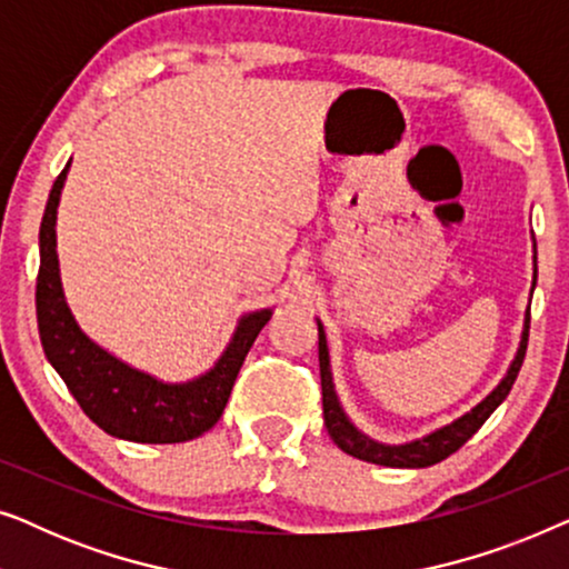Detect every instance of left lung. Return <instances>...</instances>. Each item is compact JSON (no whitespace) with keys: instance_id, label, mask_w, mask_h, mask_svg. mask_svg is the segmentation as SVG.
I'll use <instances>...</instances> for the list:
<instances>
[{"instance_id":"8db88e82","label":"left lung","mask_w":569,"mask_h":569,"mask_svg":"<svg viewBox=\"0 0 569 569\" xmlns=\"http://www.w3.org/2000/svg\"><path fill=\"white\" fill-rule=\"evenodd\" d=\"M533 287H536V240H533ZM528 323H531V310H526L523 321V333H520V345L516 352V360L510 362L505 378L497 383L492 393L487 396L485 401H479L471 411H466L463 417H458L456 422H450L440 430H435L425 438L403 442V446H386V442H378L368 438V435L357 430L352 419L345 415L341 409L339 396L333 391V378H331V362H329V345H326L323 323L318 321V365H321V391H323V422L326 430H329L331 440L345 450V453L360 458V461L378 463V466H391V469H425V466L440 463L442 458L456 453L458 448L463 446L466 440L471 438L473 432L479 430L481 425L487 422L489 415L500 407L505 396L510 393L512 383H516L520 365H523L526 347H528Z\"/></svg>"}]
</instances>
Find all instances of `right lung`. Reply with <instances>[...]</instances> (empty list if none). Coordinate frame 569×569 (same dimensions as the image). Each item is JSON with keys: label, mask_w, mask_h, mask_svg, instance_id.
Returning a JSON list of instances; mask_svg holds the SVG:
<instances>
[{"label": "right lung", "mask_w": 569, "mask_h": 569, "mask_svg": "<svg viewBox=\"0 0 569 569\" xmlns=\"http://www.w3.org/2000/svg\"><path fill=\"white\" fill-rule=\"evenodd\" d=\"M69 166L72 160L53 181L38 232L41 269L36 282V316L46 360L59 372L84 415L113 438L131 442H186L199 438L222 417L240 365L259 331L269 323L271 308L240 318L214 368L186 383H166L106 352L80 329L61 290L57 207Z\"/></svg>", "instance_id": "add662e5"}]
</instances>
